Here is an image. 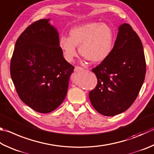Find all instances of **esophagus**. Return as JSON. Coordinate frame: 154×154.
<instances>
[{"mask_svg": "<svg viewBox=\"0 0 154 154\" xmlns=\"http://www.w3.org/2000/svg\"><path fill=\"white\" fill-rule=\"evenodd\" d=\"M82 70H83V69L82 67H81V66H75V69L74 71L75 72H78V71H82Z\"/></svg>", "mask_w": 154, "mask_h": 154, "instance_id": "34e87169", "label": "esophagus"}]
</instances>
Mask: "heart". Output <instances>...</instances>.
Returning <instances> with one entry per match:
<instances>
[{
	"instance_id": "obj_1",
	"label": "heart",
	"mask_w": 154,
	"mask_h": 154,
	"mask_svg": "<svg viewBox=\"0 0 154 154\" xmlns=\"http://www.w3.org/2000/svg\"><path fill=\"white\" fill-rule=\"evenodd\" d=\"M114 33L108 24L89 22L70 29L69 37L61 35L58 45L64 57L72 62L77 56L76 46L79 54L86 60L92 63H100L106 60L113 50Z\"/></svg>"
}]
</instances>
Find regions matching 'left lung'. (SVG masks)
Returning <instances> with one entry per match:
<instances>
[{"instance_id":"8db88e82","label":"left lung","mask_w":154,"mask_h":154,"mask_svg":"<svg viewBox=\"0 0 154 154\" xmlns=\"http://www.w3.org/2000/svg\"><path fill=\"white\" fill-rule=\"evenodd\" d=\"M92 72L97 84L89 97L100 114L115 116L132 105L143 83L146 63L141 41L129 24L120 26L110 55Z\"/></svg>"}]
</instances>
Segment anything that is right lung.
Returning <instances> with one entry per match:
<instances>
[{"label":"right lung","instance_id":"right-lung-1","mask_svg":"<svg viewBox=\"0 0 154 154\" xmlns=\"http://www.w3.org/2000/svg\"><path fill=\"white\" fill-rule=\"evenodd\" d=\"M49 21H36L25 29L15 43L10 66L19 97L40 113L62 104L74 69L64 58L58 33Z\"/></svg>","mask_w":154,"mask_h":154}]
</instances>
